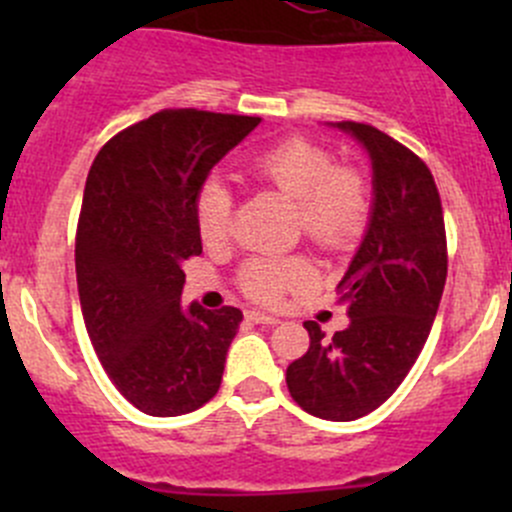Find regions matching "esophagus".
Here are the masks:
<instances>
[{
	"instance_id": "34e87169",
	"label": "esophagus",
	"mask_w": 512,
	"mask_h": 512,
	"mask_svg": "<svg viewBox=\"0 0 512 512\" xmlns=\"http://www.w3.org/2000/svg\"><path fill=\"white\" fill-rule=\"evenodd\" d=\"M247 319L255 324H280V319L272 317V314L260 312V309H250V312H247Z\"/></svg>"
}]
</instances>
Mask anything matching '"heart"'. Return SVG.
I'll list each match as a JSON object with an SVG mask.
<instances>
[{"instance_id": "b5f03b06", "label": "heart", "mask_w": 512, "mask_h": 512, "mask_svg": "<svg viewBox=\"0 0 512 512\" xmlns=\"http://www.w3.org/2000/svg\"><path fill=\"white\" fill-rule=\"evenodd\" d=\"M247 175L297 200V225L324 252H347L364 235L371 193L364 173L334 163L332 151L309 138L292 136L247 160ZM232 200L220 180L210 178L193 200V223L205 245H220L230 232ZM314 265L307 257H252L237 272L242 292L262 304H277L287 292L307 287Z\"/></svg>"}]
</instances>
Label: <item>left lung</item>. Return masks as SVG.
<instances>
[{
    "instance_id": "obj_1",
    "label": "left lung",
    "mask_w": 512,
    "mask_h": 512,
    "mask_svg": "<svg viewBox=\"0 0 512 512\" xmlns=\"http://www.w3.org/2000/svg\"><path fill=\"white\" fill-rule=\"evenodd\" d=\"M337 128L369 151L374 208L339 282L352 322L332 339L317 322H304L309 349L287 366V389L307 414L354 421L379 409L416 364L446 285L448 247L428 165L369 123Z\"/></svg>"
}]
</instances>
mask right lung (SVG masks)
<instances>
[{
	"label": "right lung",
	"mask_w": 512,
	"mask_h": 512,
	"mask_svg": "<svg viewBox=\"0 0 512 512\" xmlns=\"http://www.w3.org/2000/svg\"><path fill=\"white\" fill-rule=\"evenodd\" d=\"M257 116L165 108L98 151L76 227L86 332L108 379L148 416H180L220 389L237 307L180 304L183 262L203 252L193 200Z\"/></svg>",
	"instance_id": "add662e5"
}]
</instances>
